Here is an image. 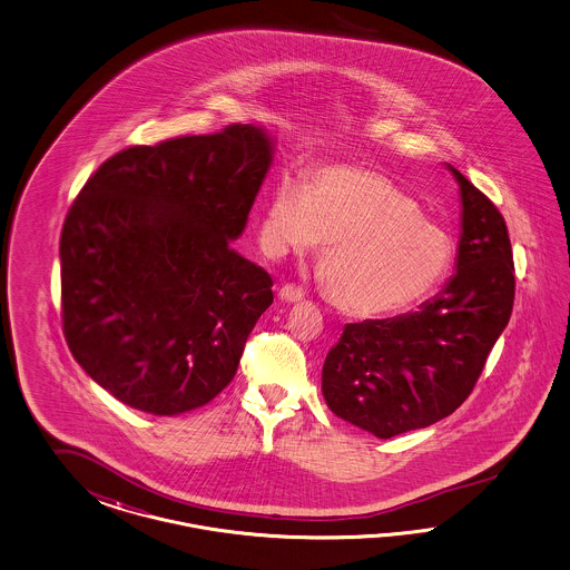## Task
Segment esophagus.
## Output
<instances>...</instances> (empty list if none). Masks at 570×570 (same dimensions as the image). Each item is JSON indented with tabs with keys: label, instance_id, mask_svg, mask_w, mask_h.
Instances as JSON below:
<instances>
[{
	"label": "esophagus",
	"instance_id": "1",
	"mask_svg": "<svg viewBox=\"0 0 570 570\" xmlns=\"http://www.w3.org/2000/svg\"><path fill=\"white\" fill-rule=\"evenodd\" d=\"M303 296H305V291H303L301 286H296V284H284V286L279 288V298L286 301V303L303 301Z\"/></svg>",
	"mask_w": 570,
	"mask_h": 570
}]
</instances>
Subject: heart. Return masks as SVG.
Instances as JSON below:
<instances>
[{"label": "heart", "instance_id": "1", "mask_svg": "<svg viewBox=\"0 0 570 570\" xmlns=\"http://www.w3.org/2000/svg\"><path fill=\"white\" fill-rule=\"evenodd\" d=\"M274 253H307L320 242L330 301L353 317L407 309L434 293L453 265V242L424 219L414 198L379 173L324 167L309 188L282 175L261 219Z\"/></svg>", "mask_w": 570, "mask_h": 570}]
</instances>
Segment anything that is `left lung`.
I'll use <instances>...</instances> for the list:
<instances>
[{"label":"left lung","mask_w":570,"mask_h":570,"mask_svg":"<svg viewBox=\"0 0 570 570\" xmlns=\"http://www.w3.org/2000/svg\"><path fill=\"white\" fill-rule=\"evenodd\" d=\"M462 194L458 272L420 309L346 324L322 370L330 410L379 439L453 414L514 307V259L498 207L448 165Z\"/></svg>","instance_id":"8db88e82"}]
</instances>
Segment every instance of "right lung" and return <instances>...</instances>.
I'll return each instance as SVG.
<instances>
[{"label":"right lung","instance_id":"right-lung-1","mask_svg":"<svg viewBox=\"0 0 570 570\" xmlns=\"http://www.w3.org/2000/svg\"><path fill=\"white\" fill-rule=\"evenodd\" d=\"M274 156L255 125L131 146L77 194L60 236L62 328L115 399L184 414L232 382L274 279L229 242Z\"/></svg>","mask_w":570,"mask_h":570}]
</instances>
